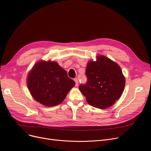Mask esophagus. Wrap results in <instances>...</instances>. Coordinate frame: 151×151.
Wrapping results in <instances>:
<instances>
[{"label":"esophagus","instance_id":"obj_1","mask_svg":"<svg viewBox=\"0 0 151 151\" xmlns=\"http://www.w3.org/2000/svg\"><path fill=\"white\" fill-rule=\"evenodd\" d=\"M74 81H75V86H78V79L75 78V80H74Z\"/></svg>","mask_w":151,"mask_h":151}]
</instances>
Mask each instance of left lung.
<instances>
[{
    "mask_svg": "<svg viewBox=\"0 0 151 151\" xmlns=\"http://www.w3.org/2000/svg\"><path fill=\"white\" fill-rule=\"evenodd\" d=\"M96 61L88 62L86 69L88 82L79 89L88 104L106 109L115 104L124 91L125 78L117 63L105 55H97Z\"/></svg>",
    "mask_w": 151,
    "mask_h": 151,
    "instance_id": "obj_1",
    "label": "left lung"
}]
</instances>
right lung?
<instances>
[{"mask_svg":"<svg viewBox=\"0 0 151 151\" xmlns=\"http://www.w3.org/2000/svg\"><path fill=\"white\" fill-rule=\"evenodd\" d=\"M27 84L32 97L47 107L61 104L75 85V81L68 77L66 70L56 62L43 60L30 70Z\"/></svg>","mask_w":151,"mask_h":151,"instance_id":"obj_1","label":"right lung"}]
</instances>
